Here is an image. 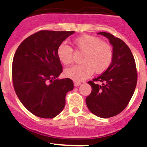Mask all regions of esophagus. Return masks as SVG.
Returning <instances> with one entry per match:
<instances>
[{
  "label": "esophagus",
  "instance_id": "34e87169",
  "mask_svg": "<svg viewBox=\"0 0 147 147\" xmlns=\"http://www.w3.org/2000/svg\"><path fill=\"white\" fill-rule=\"evenodd\" d=\"M74 84L75 87H78L81 85V82H74Z\"/></svg>",
  "mask_w": 147,
  "mask_h": 147
}]
</instances>
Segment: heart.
I'll use <instances>...</instances> for the list:
<instances>
[{
	"instance_id": "1",
	"label": "heart",
	"mask_w": 147,
	"mask_h": 147,
	"mask_svg": "<svg viewBox=\"0 0 147 147\" xmlns=\"http://www.w3.org/2000/svg\"><path fill=\"white\" fill-rule=\"evenodd\" d=\"M75 47L83 51L82 64L69 67L65 74L75 82H81L89 77L93 72L102 74L110 66L113 59V51L111 45L101 39L88 34L82 35L74 41ZM57 57L62 64L67 65L73 62V49L65 43L59 45Z\"/></svg>"
}]
</instances>
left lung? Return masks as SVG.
<instances>
[{
  "mask_svg": "<svg viewBox=\"0 0 147 147\" xmlns=\"http://www.w3.org/2000/svg\"><path fill=\"white\" fill-rule=\"evenodd\" d=\"M98 34L107 37L113 45V59L102 75L88 82L93 90L85 102L92 113L105 119L126 108L134 93L138 75L134 57L125 42L107 32Z\"/></svg>",
  "mask_w": 147,
  "mask_h": 147,
  "instance_id": "obj_1",
  "label": "left lung"
}]
</instances>
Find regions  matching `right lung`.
Segmentation results:
<instances>
[{
    "label": "right lung",
    "mask_w": 147,
    "mask_h": 147,
    "mask_svg": "<svg viewBox=\"0 0 147 147\" xmlns=\"http://www.w3.org/2000/svg\"><path fill=\"white\" fill-rule=\"evenodd\" d=\"M74 32L40 31L23 40L14 55L15 91L23 106L37 117L59 115L65 105L66 93L74 89L71 79H58L62 66L57 51Z\"/></svg>",
    "instance_id": "1"
}]
</instances>
